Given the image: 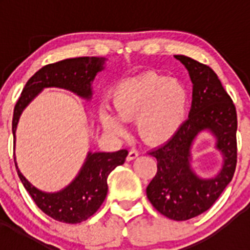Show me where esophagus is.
<instances>
[{
  "mask_svg": "<svg viewBox=\"0 0 250 250\" xmlns=\"http://www.w3.org/2000/svg\"><path fill=\"white\" fill-rule=\"evenodd\" d=\"M138 156H139V151H138V150H134V149H132V150H130V151H129V154H127V160H134V159H135V158H138Z\"/></svg>",
  "mask_w": 250,
  "mask_h": 250,
  "instance_id": "obj_1",
  "label": "esophagus"
}]
</instances>
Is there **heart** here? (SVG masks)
I'll list each match as a JSON object with an SVG mask.
<instances>
[{
  "instance_id": "obj_1",
  "label": "heart",
  "mask_w": 250,
  "mask_h": 250,
  "mask_svg": "<svg viewBox=\"0 0 250 250\" xmlns=\"http://www.w3.org/2000/svg\"><path fill=\"white\" fill-rule=\"evenodd\" d=\"M114 112L103 107L100 120L106 130L121 135L124 121L138 118L136 127L149 144H164L179 132L187 120L189 92L178 79L146 72L121 81L111 91Z\"/></svg>"
}]
</instances>
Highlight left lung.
Listing matches in <instances>:
<instances>
[{"instance_id": "left-lung-1", "label": "left lung", "mask_w": 250, "mask_h": 250, "mask_svg": "<svg viewBox=\"0 0 250 250\" xmlns=\"http://www.w3.org/2000/svg\"><path fill=\"white\" fill-rule=\"evenodd\" d=\"M189 71L193 101L189 118L167 143L149 151L158 171L146 188L147 199L159 213L173 220H188L207 211L233 179L237 167V110L215 72L184 55H175ZM209 129L222 152L223 167L209 179L191 169V145L197 134Z\"/></svg>"}]
</instances>
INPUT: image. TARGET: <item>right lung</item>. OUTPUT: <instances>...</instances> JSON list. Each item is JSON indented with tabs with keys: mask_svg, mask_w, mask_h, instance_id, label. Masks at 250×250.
<instances>
[{
	"mask_svg": "<svg viewBox=\"0 0 250 250\" xmlns=\"http://www.w3.org/2000/svg\"><path fill=\"white\" fill-rule=\"evenodd\" d=\"M105 57H76L43 66L26 83L13 110L12 132L23 109L45 87H60L72 91L83 99H91V83L99 71L104 70ZM15 143V140H13ZM127 150L115 152H89L80 173L65 189L57 193H45L30 184L16 165L17 174L26 190L37 207L52 219L76 224L89 219L98 211L107 194V176L112 170L125 163Z\"/></svg>",
	"mask_w": 250,
	"mask_h": 250,
	"instance_id": "1",
	"label": "right lung"
}]
</instances>
